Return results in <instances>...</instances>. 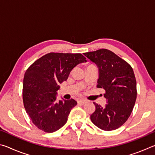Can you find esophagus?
<instances>
[{"label":"esophagus","mask_w":155,"mask_h":155,"mask_svg":"<svg viewBox=\"0 0 155 155\" xmlns=\"http://www.w3.org/2000/svg\"><path fill=\"white\" fill-rule=\"evenodd\" d=\"M86 103H87V101H86V100L80 99V100H78V103L81 104H85Z\"/></svg>","instance_id":"obj_1"}]
</instances>
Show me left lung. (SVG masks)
Here are the masks:
<instances>
[{
    "mask_svg": "<svg viewBox=\"0 0 155 155\" xmlns=\"http://www.w3.org/2000/svg\"><path fill=\"white\" fill-rule=\"evenodd\" d=\"M98 68L97 87L104 89L105 107L94 103L95 111L90 119L97 127L113 130L129 117L137 98V83L133 68L127 61L107 49L83 53Z\"/></svg>",
    "mask_w": 155,
    "mask_h": 155,
    "instance_id": "left-lung-1",
    "label": "left lung"
}]
</instances>
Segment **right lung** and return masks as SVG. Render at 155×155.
I'll return each instance as SVG.
<instances>
[{"label": "right lung", "instance_id": "1", "mask_svg": "<svg viewBox=\"0 0 155 155\" xmlns=\"http://www.w3.org/2000/svg\"><path fill=\"white\" fill-rule=\"evenodd\" d=\"M87 61L80 53L51 52L37 60L26 71L23 81L24 107L39 129L54 132L67 122L74 99L57 101L59 85L78 64Z\"/></svg>", "mask_w": 155, "mask_h": 155}]
</instances>
